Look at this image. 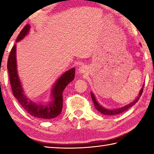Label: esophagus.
Instances as JSON below:
<instances>
[{"instance_id": "1", "label": "esophagus", "mask_w": 154, "mask_h": 154, "mask_svg": "<svg viewBox=\"0 0 154 154\" xmlns=\"http://www.w3.org/2000/svg\"><path fill=\"white\" fill-rule=\"evenodd\" d=\"M79 71L80 73H82V74L84 73V72L86 71V67H85V66H82L79 69Z\"/></svg>"}]
</instances>
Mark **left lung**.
Masks as SVG:
<instances>
[{"instance_id": "1", "label": "left lung", "mask_w": 154, "mask_h": 154, "mask_svg": "<svg viewBox=\"0 0 154 154\" xmlns=\"http://www.w3.org/2000/svg\"><path fill=\"white\" fill-rule=\"evenodd\" d=\"M143 88H144V85H143V88H141V90H140V92H139V96H138V97L136 99H135L133 102L130 103V104H128V105H127L126 106H122V107L116 109H108L103 107V106H101L100 104H99L97 102V101H96V99L95 98V96H94V94L92 92H91V97H92V100L94 102V105L95 108L97 109V110L99 112H100V113L102 114L106 115V116H113V115H118V114L122 113V112L128 110V109H130V107H131V106H133L134 104H136V103H137L138 100H139L140 96H141V94H142Z\"/></svg>"}]
</instances>
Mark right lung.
<instances>
[{
	"label": "right lung",
	"instance_id": "right-lung-1",
	"mask_svg": "<svg viewBox=\"0 0 154 154\" xmlns=\"http://www.w3.org/2000/svg\"><path fill=\"white\" fill-rule=\"evenodd\" d=\"M30 25H26L18 35L16 42L23 39L30 30ZM7 69L12 92L22 108L31 116L40 119H52L56 118L61 113L62 110V93L70 82L75 78V68L62 74L60 77L56 81L51 90V100L47 104L35 103L29 100L24 94L22 84L17 75L16 62V44L13 47L10 52Z\"/></svg>",
	"mask_w": 154,
	"mask_h": 154
}]
</instances>
